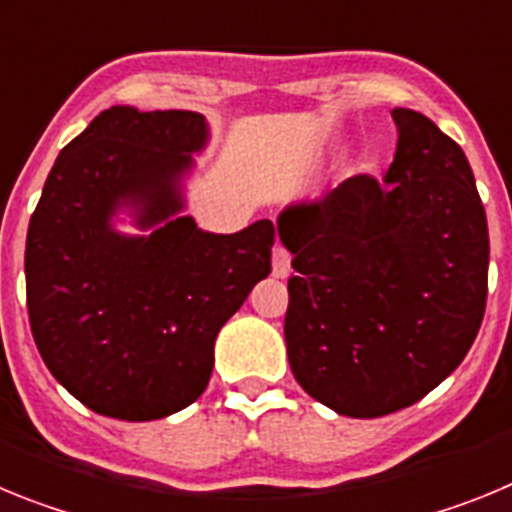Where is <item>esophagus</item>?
<instances>
[{
	"label": "esophagus",
	"mask_w": 512,
	"mask_h": 512,
	"mask_svg": "<svg viewBox=\"0 0 512 512\" xmlns=\"http://www.w3.org/2000/svg\"><path fill=\"white\" fill-rule=\"evenodd\" d=\"M271 266H274V277L284 279L289 274V253L282 246H274L271 253Z\"/></svg>",
	"instance_id": "1"
}]
</instances>
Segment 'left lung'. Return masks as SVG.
<instances>
[{
  "mask_svg": "<svg viewBox=\"0 0 512 512\" xmlns=\"http://www.w3.org/2000/svg\"><path fill=\"white\" fill-rule=\"evenodd\" d=\"M382 182L351 176L277 217L295 259L284 338L302 390L346 418L408 408L472 348L490 235L467 156L433 120L392 110Z\"/></svg>",
  "mask_w": 512,
  "mask_h": 512,
  "instance_id": "8db88e82",
  "label": "left lung"
}]
</instances>
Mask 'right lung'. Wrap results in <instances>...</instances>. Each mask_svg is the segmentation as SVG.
Segmentation results:
<instances>
[{"instance_id": "add662e5", "label": "right lung", "mask_w": 512, "mask_h": 512, "mask_svg": "<svg viewBox=\"0 0 512 512\" xmlns=\"http://www.w3.org/2000/svg\"><path fill=\"white\" fill-rule=\"evenodd\" d=\"M207 143L200 112L115 104L45 179L25 243L30 328L58 384L94 413L140 423L192 405L220 328L269 277L271 220L210 233L184 215Z\"/></svg>"}]
</instances>
